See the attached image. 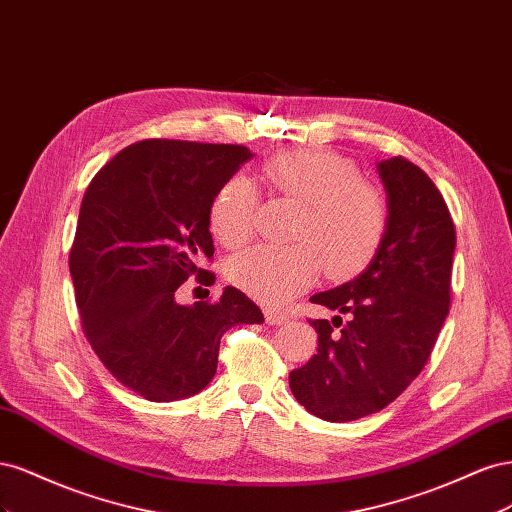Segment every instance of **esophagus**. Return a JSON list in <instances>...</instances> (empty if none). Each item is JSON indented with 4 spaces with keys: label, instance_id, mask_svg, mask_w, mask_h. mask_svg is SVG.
I'll return each instance as SVG.
<instances>
[{
    "label": "esophagus",
    "instance_id": "1",
    "mask_svg": "<svg viewBox=\"0 0 512 512\" xmlns=\"http://www.w3.org/2000/svg\"><path fill=\"white\" fill-rule=\"evenodd\" d=\"M265 318H267L269 324H273V327H277V324H282V322L288 320V314H286V312H280V309H267Z\"/></svg>",
    "mask_w": 512,
    "mask_h": 512
}]
</instances>
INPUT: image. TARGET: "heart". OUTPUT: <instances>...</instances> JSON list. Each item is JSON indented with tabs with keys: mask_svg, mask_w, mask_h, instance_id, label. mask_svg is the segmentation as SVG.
<instances>
[{
	"mask_svg": "<svg viewBox=\"0 0 512 512\" xmlns=\"http://www.w3.org/2000/svg\"><path fill=\"white\" fill-rule=\"evenodd\" d=\"M258 179L299 205L290 245H258L230 260L228 280L250 297L282 305L312 286L322 267L331 280L359 273L386 232L384 194L359 177L356 166L327 149H290L269 158ZM256 194L243 177L228 179L213 196L209 226L224 247L252 235Z\"/></svg>",
	"mask_w": 512,
	"mask_h": 512,
	"instance_id": "obj_1",
	"label": "heart"
}]
</instances>
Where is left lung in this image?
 Wrapping results in <instances>:
<instances>
[{"label":"left lung","instance_id":"8db88e82","mask_svg":"<svg viewBox=\"0 0 512 512\" xmlns=\"http://www.w3.org/2000/svg\"><path fill=\"white\" fill-rule=\"evenodd\" d=\"M378 173L389 207L382 243L361 275L309 299L348 320H309L318 352L288 380L299 404L331 423L374 414L404 393L451 305L455 224L440 190L401 156L380 162Z\"/></svg>","mask_w":512,"mask_h":512}]
</instances>
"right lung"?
<instances>
[{"instance_id": "right-lung-1", "label": "right lung", "mask_w": 512, "mask_h": 512, "mask_svg": "<svg viewBox=\"0 0 512 512\" xmlns=\"http://www.w3.org/2000/svg\"><path fill=\"white\" fill-rule=\"evenodd\" d=\"M252 151L149 138L119 151L83 196L70 275L87 342L104 367L149 401L200 393L218 369L222 335L265 322L260 307L226 286L220 301L179 305L177 288L213 258V196Z\"/></svg>"}]
</instances>
